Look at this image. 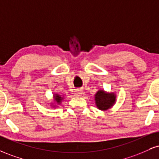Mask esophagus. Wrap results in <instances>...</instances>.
Masks as SVG:
<instances>
[{"mask_svg": "<svg viewBox=\"0 0 159 159\" xmlns=\"http://www.w3.org/2000/svg\"><path fill=\"white\" fill-rule=\"evenodd\" d=\"M82 93H82V90H81V89H76V90L75 91V96H77V97L81 96Z\"/></svg>", "mask_w": 159, "mask_h": 159, "instance_id": "1", "label": "esophagus"}]
</instances>
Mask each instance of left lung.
Here are the masks:
<instances>
[{
	"instance_id": "1",
	"label": "left lung",
	"mask_w": 159,
	"mask_h": 159,
	"mask_svg": "<svg viewBox=\"0 0 159 159\" xmlns=\"http://www.w3.org/2000/svg\"><path fill=\"white\" fill-rule=\"evenodd\" d=\"M95 101L98 110H107L116 102V95L114 93H107L104 89H99L95 95Z\"/></svg>"
}]
</instances>
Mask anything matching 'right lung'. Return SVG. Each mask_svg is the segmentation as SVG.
I'll list each match as a JSON object with an SVG mask.
<instances>
[{"mask_svg": "<svg viewBox=\"0 0 159 159\" xmlns=\"http://www.w3.org/2000/svg\"><path fill=\"white\" fill-rule=\"evenodd\" d=\"M53 99H54L53 102L55 103H52V104H51V106L53 108H55L57 107L58 105L61 104V103L62 102L63 99H64V97H63L62 95L58 94V93H55V94L53 95Z\"/></svg>", "mask_w": 159, "mask_h": 159, "instance_id": "obj_1", "label": "right lung"}]
</instances>
